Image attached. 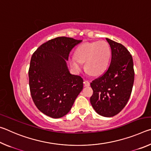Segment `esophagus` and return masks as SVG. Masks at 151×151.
<instances>
[{"label":"esophagus","mask_w":151,"mask_h":151,"mask_svg":"<svg viewBox=\"0 0 151 151\" xmlns=\"http://www.w3.org/2000/svg\"><path fill=\"white\" fill-rule=\"evenodd\" d=\"M84 85H85V86H90V83L88 81H84Z\"/></svg>","instance_id":"obj_1"}]
</instances>
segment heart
Masks as SVG:
<instances>
[{"mask_svg": "<svg viewBox=\"0 0 151 151\" xmlns=\"http://www.w3.org/2000/svg\"><path fill=\"white\" fill-rule=\"evenodd\" d=\"M111 55V48L106 42H85L76 48L75 56L70 58L69 63L75 73H80L83 63H85L87 72L93 76H99L108 68Z\"/></svg>", "mask_w": 151, "mask_h": 151, "instance_id": "obj_1", "label": "heart"}]
</instances>
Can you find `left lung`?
Listing matches in <instances>:
<instances>
[{"instance_id":"left-lung-1","label":"left lung","mask_w":151,"mask_h":151,"mask_svg":"<svg viewBox=\"0 0 151 151\" xmlns=\"http://www.w3.org/2000/svg\"><path fill=\"white\" fill-rule=\"evenodd\" d=\"M111 48V61L108 69L91 83L93 94L92 106L100 115L111 117L121 112L131 96L134 72L133 60L123 45L106 38Z\"/></svg>"}]
</instances>
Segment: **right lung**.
Instances as JSON below:
<instances>
[{
  "instance_id": "1",
  "label": "right lung",
  "mask_w": 151,
  "mask_h": 151,
  "mask_svg": "<svg viewBox=\"0 0 151 151\" xmlns=\"http://www.w3.org/2000/svg\"><path fill=\"white\" fill-rule=\"evenodd\" d=\"M82 41L57 37L33 53L29 70L32 99L40 112L53 119L68 113L83 88L81 76L70 74L66 61L72 48Z\"/></svg>"
}]
</instances>
